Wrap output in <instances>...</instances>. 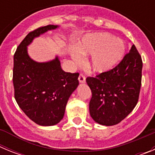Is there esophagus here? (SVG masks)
Wrapping results in <instances>:
<instances>
[{
	"mask_svg": "<svg viewBox=\"0 0 155 155\" xmlns=\"http://www.w3.org/2000/svg\"><path fill=\"white\" fill-rule=\"evenodd\" d=\"M78 80L79 82H81V83H84L85 82V77L84 76L83 74H80L78 77Z\"/></svg>",
	"mask_w": 155,
	"mask_h": 155,
	"instance_id": "34e87169",
	"label": "esophagus"
}]
</instances>
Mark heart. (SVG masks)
I'll return each instance as SVG.
<instances>
[{
  "mask_svg": "<svg viewBox=\"0 0 155 155\" xmlns=\"http://www.w3.org/2000/svg\"><path fill=\"white\" fill-rule=\"evenodd\" d=\"M125 52V46L121 39L106 33L87 35L71 53L77 64L82 62L81 55L92 54L90 59L91 68L97 72H105L118 64Z\"/></svg>",
  "mask_w": 155,
  "mask_h": 155,
  "instance_id": "heart-1",
  "label": "heart"
}]
</instances>
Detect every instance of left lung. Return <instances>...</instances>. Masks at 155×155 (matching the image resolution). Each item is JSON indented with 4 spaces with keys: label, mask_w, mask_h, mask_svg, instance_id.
Here are the masks:
<instances>
[{
    "label": "left lung",
    "mask_w": 155,
    "mask_h": 155,
    "mask_svg": "<svg viewBox=\"0 0 155 155\" xmlns=\"http://www.w3.org/2000/svg\"><path fill=\"white\" fill-rule=\"evenodd\" d=\"M143 63L133 45L120 64L110 71L87 77L91 91V118L104 126H113L127 117L136 106L141 86Z\"/></svg>",
    "instance_id": "1"
}]
</instances>
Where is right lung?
I'll use <instances>...</instances> for the list:
<instances>
[{"mask_svg":"<svg viewBox=\"0 0 155 155\" xmlns=\"http://www.w3.org/2000/svg\"><path fill=\"white\" fill-rule=\"evenodd\" d=\"M57 27L49 25L30 31L14 55L15 98L25 114L40 126L56 125L62 120L67 102L79 84V74L63 71L58 57L38 63L28 54L27 46L34 38Z\"/></svg>","mask_w":155,"mask_h":155,"instance_id":"1","label":"right lung"}]
</instances>
